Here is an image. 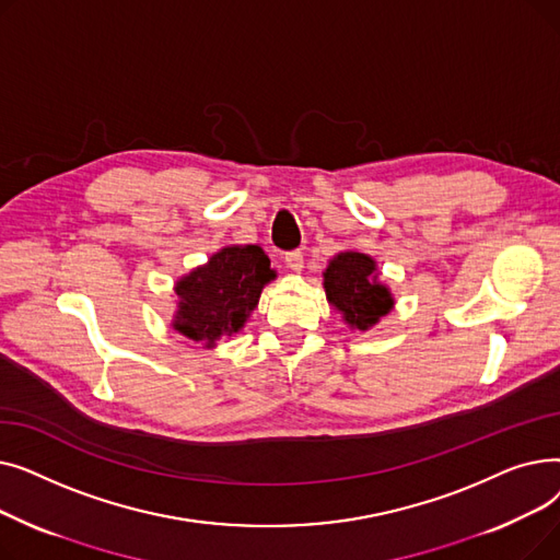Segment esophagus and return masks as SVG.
<instances>
[{
  "mask_svg": "<svg viewBox=\"0 0 560 560\" xmlns=\"http://www.w3.org/2000/svg\"><path fill=\"white\" fill-rule=\"evenodd\" d=\"M285 265L292 272H302L304 268V254L300 249H292L285 254Z\"/></svg>",
  "mask_w": 560,
  "mask_h": 560,
  "instance_id": "1",
  "label": "esophagus"
}]
</instances>
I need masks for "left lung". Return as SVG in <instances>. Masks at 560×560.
<instances>
[{
    "instance_id": "1",
    "label": "left lung",
    "mask_w": 560,
    "mask_h": 560,
    "mask_svg": "<svg viewBox=\"0 0 560 560\" xmlns=\"http://www.w3.org/2000/svg\"><path fill=\"white\" fill-rule=\"evenodd\" d=\"M374 260L359 252L338 254L325 272L327 300L342 311L351 327L365 331L393 308L386 285L372 279Z\"/></svg>"
}]
</instances>
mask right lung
I'll return each mask as SVG.
<instances>
[{"instance_id":"right-lung-1","label":"right lung","mask_w":560,"mask_h":560,"mask_svg":"<svg viewBox=\"0 0 560 560\" xmlns=\"http://www.w3.org/2000/svg\"><path fill=\"white\" fill-rule=\"evenodd\" d=\"M270 279V258L260 247H226L176 283L179 311L172 325L195 342L213 345L245 325Z\"/></svg>"}]
</instances>
